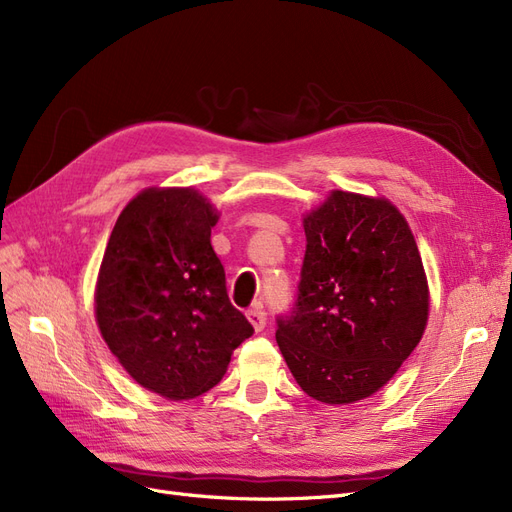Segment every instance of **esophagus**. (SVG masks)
Returning a JSON list of instances; mask_svg holds the SVG:
<instances>
[{"label": "esophagus", "mask_w": 512, "mask_h": 512, "mask_svg": "<svg viewBox=\"0 0 512 512\" xmlns=\"http://www.w3.org/2000/svg\"><path fill=\"white\" fill-rule=\"evenodd\" d=\"M248 320L252 322L256 332H260L264 326H267V313H264L262 305H254L252 309H248Z\"/></svg>", "instance_id": "1"}]
</instances>
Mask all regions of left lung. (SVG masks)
Listing matches in <instances>:
<instances>
[{"label":"left lung","mask_w":512,"mask_h":512,"mask_svg":"<svg viewBox=\"0 0 512 512\" xmlns=\"http://www.w3.org/2000/svg\"><path fill=\"white\" fill-rule=\"evenodd\" d=\"M307 250L275 339L303 392L326 404L375 394L428 322L424 264L407 220L385 199L334 190L305 218Z\"/></svg>","instance_id":"1"}]
</instances>
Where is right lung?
Returning a JSON list of instances; mask_svg holds the SVG:
<instances>
[{"instance_id": "right-lung-1", "label": "right lung", "mask_w": 512, "mask_h": 512, "mask_svg": "<svg viewBox=\"0 0 512 512\" xmlns=\"http://www.w3.org/2000/svg\"><path fill=\"white\" fill-rule=\"evenodd\" d=\"M216 222L197 190H144L118 216L99 269L105 343L139 385L171 400L211 390L254 334L211 248Z\"/></svg>"}]
</instances>
